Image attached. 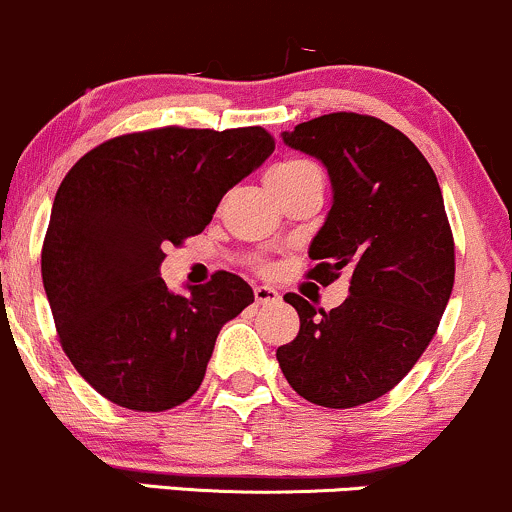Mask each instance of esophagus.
Returning a JSON list of instances; mask_svg holds the SVG:
<instances>
[{"instance_id": "34e87169", "label": "esophagus", "mask_w": 512, "mask_h": 512, "mask_svg": "<svg viewBox=\"0 0 512 512\" xmlns=\"http://www.w3.org/2000/svg\"><path fill=\"white\" fill-rule=\"evenodd\" d=\"M254 297H256V304H278L280 302L278 290H273V287H268V285L254 287Z\"/></svg>"}]
</instances>
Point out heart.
Instances as JSON below:
<instances>
[{"mask_svg": "<svg viewBox=\"0 0 512 512\" xmlns=\"http://www.w3.org/2000/svg\"><path fill=\"white\" fill-rule=\"evenodd\" d=\"M314 176H321L317 164L307 162V159H285L268 171V183L275 193H280L285 188L297 186V183L314 179Z\"/></svg>", "mask_w": 512, "mask_h": 512, "instance_id": "1", "label": "heart"}]
</instances>
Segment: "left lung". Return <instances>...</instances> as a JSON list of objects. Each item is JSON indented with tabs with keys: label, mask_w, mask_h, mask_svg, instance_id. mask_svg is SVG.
<instances>
[{
	"label": "left lung",
	"mask_w": 512,
	"mask_h": 512,
	"mask_svg": "<svg viewBox=\"0 0 512 512\" xmlns=\"http://www.w3.org/2000/svg\"><path fill=\"white\" fill-rule=\"evenodd\" d=\"M283 142L317 157L333 188L307 278L329 285L346 273L350 295L324 312L287 292L300 333L275 358L307 401L353 409L394 389L428 348L455 285V239L435 171L384 120L329 113Z\"/></svg>",
	"instance_id": "left-lung-1"
}]
</instances>
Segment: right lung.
<instances>
[{
    "label": "right lung",
    "mask_w": 512,
    "mask_h": 512,
    "mask_svg": "<svg viewBox=\"0 0 512 512\" xmlns=\"http://www.w3.org/2000/svg\"><path fill=\"white\" fill-rule=\"evenodd\" d=\"M263 128L130 132L86 152L57 188L40 271L57 336L91 387L132 411L198 392L217 333L254 302L239 275L174 295L169 244L210 225L222 195L273 154Z\"/></svg>",
    "instance_id": "1"
}]
</instances>
